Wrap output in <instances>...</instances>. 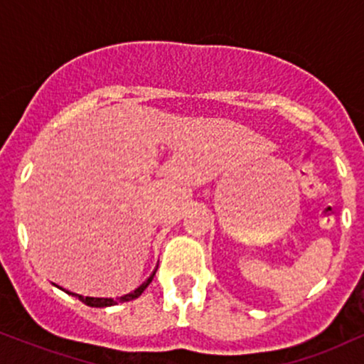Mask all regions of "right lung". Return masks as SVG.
Instances as JSON below:
<instances>
[{"label": "right lung", "mask_w": 364, "mask_h": 364, "mask_svg": "<svg viewBox=\"0 0 364 364\" xmlns=\"http://www.w3.org/2000/svg\"><path fill=\"white\" fill-rule=\"evenodd\" d=\"M156 270H157V269H156ZM156 270H154L152 275H150V277H149L147 281H145L144 284H141V286L136 287L135 291L128 292V294L121 296V298H90V296H82V294H77V292H70V291L63 289V287H60V286H58V287H60L61 291L68 292L70 296H75V298H78V299H80L82 303H85L87 306H92V308H106V306H114V304H118V303L132 301V299H136V298H139V296L141 294V292H144L145 289H147V287H149V284L152 282L154 275H156Z\"/></svg>", "instance_id": "1"}]
</instances>
